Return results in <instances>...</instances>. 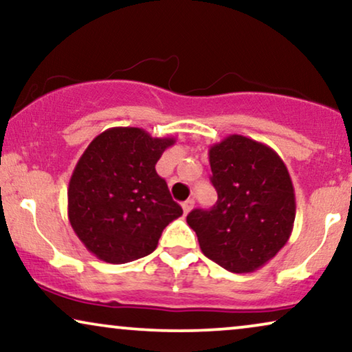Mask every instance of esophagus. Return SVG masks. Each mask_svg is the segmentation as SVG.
Segmentation results:
<instances>
[{"label":"esophagus","mask_w":352,"mask_h":352,"mask_svg":"<svg viewBox=\"0 0 352 352\" xmlns=\"http://www.w3.org/2000/svg\"><path fill=\"white\" fill-rule=\"evenodd\" d=\"M192 206H194V200L192 199H187L186 201H182V210H184V214L189 213L192 210Z\"/></svg>","instance_id":"obj_1"}]
</instances>
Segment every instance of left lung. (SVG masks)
Wrapping results in <instances>:
<instances>
[{
	"label": "left lung",
	"instance_id": "obj_1",
	"mask_svg": "<svg viewBox=\"0 0 352 352\" xmlns=\"http://www.w3.org/2000/svg\"><path fill=\"white\" fill-rule=\"evenodd\" d=\"M208 155L218 201L190 211L187 224L206 258L230 272H253L290 239L296 214L292 177L274 148L240 134L213 144Z\"/></svg>",
	"mask_w": 352,
	"mask_h": 352
}]
</instances>
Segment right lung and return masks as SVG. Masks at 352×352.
<instances>
[{
    "label": "right lung",
    "mask_w": 352,
    "mask_h": 352,
    "mask_svg": "<svg viewBox=\"0 0 352 352\" xmlns=\"http://www.w3.org/2000/svg\"><path fill=\"white\" fill-rule=\"evenodd\" d=\"M175 138L109 128L96 136L72 173L69 221L86 250L123 264L151 254L163 229L182 214L155 165Z\"/></svg>",
    "instance_id": "add662e5"
}]
</instances>
